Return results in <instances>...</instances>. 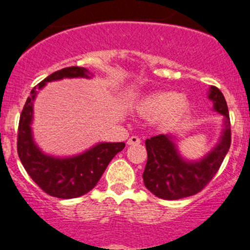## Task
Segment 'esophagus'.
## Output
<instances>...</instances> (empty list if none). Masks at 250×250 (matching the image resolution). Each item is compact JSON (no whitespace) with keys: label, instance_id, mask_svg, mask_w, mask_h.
I'll use <instances>...</instances> for the list:
<instances>
[{"label":"esophagus","instance_id":"obj_1","mask_svg":"<svg viewBox=\"0 0 250 250\" xmlns=\"http://www.w3.org/2000/svg\"><path fill=\"white\" fill-rule=\"evenodd\" d=\"M140 142H142V140H140L139 137L132 136V137H130V138H128L127 145H137V144H140Z\"/></svg>","mask_w":250,"mask_h":250}]
</instances>
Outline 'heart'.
Wrapping results in <instances>:
<instances>
[{
    "instance_id": "obj_1",
    "label": "heart",
    "mask_w": 250,
    "mask_h": 250,
    "mask_svg": "<svg viewBox=\"0 0 250 250\" xmlns=\"http://www.w3.org/2000/svg\"><path fill=\"white\" fill-rule=\"evenodd\" d=\"M190 108L184 95L172 91H159L145 95L136 104V111L146 120L158 119L162 130L167 131L179 124Z\"/></svg>"
}]
</instances>
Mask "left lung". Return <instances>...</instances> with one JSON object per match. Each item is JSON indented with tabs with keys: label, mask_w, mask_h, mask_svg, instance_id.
<instances>
[{
	"label": "left lung",
	"mask_w": 250,
	"mask_h": 250,
	"mask_svg": "<svg viewBox=\"0 0 250 250\" xmlns=\"http://www.w3.org/2000/svg\"><path fill=\"white\" fill-rule=\"evenodd\" d=\"M212 110L222 114V132L215 146L198 159H188L178 148L177 134H159L145 140L147 162L143 179L146 189L163 200H179L200 192L220 169L231 143L230 119L222 92L210 86Z\"/></svg>",
	"instance_id": "1"
}]
</instances>
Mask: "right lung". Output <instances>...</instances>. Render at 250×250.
<instances>
[{
    "label": "right lung",
    "instance_id": "right-lung-1",
    "mask_svg": "<svg viewBox=\"0 0 250 250\" xmlns=\"http://www.w3.org/2000/svg\"><path fill=\"white\" fill-rule=\"evenodd\" d=\"M85 78L93 74L83 67H67L54 72L34 87L28 97L20 117L18 134V153L22 165L30 178L50 196L58 198L80 197L97 186L104 171L118 152L125 147V143L100 142L83 152L73 156H55L42 151L33 134L34 102L47 83L62 79Z\"/></svg>",
    "mask_w": 250,
    "mask_h": 250
}]
</instances>
